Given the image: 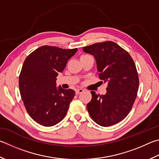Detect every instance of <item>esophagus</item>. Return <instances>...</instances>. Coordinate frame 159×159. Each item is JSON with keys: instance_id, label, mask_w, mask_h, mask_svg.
Segmentation results:
<instances>
[{"instance_id": "1", "label": "esophagus", "mask_w": 159, "mask_h": 159, "mask_svg": "<svg viewBox=\"0 0 159 159\" xmlns=\"http://www.w3.org/2000/svg\"><path fill=\"white\" fill-rule=\"evenodd\" d=\"M83 91H84V90H83V89H76V91H75V92H76V94H79L80 93H82Z\"/></svg>"}]
</instances>
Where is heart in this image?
Masks as SVG:
<instances>
[{"mask_svg":"<svg viewBox=\"0 0 159 159\" xmlns=\"http://www.w3.org/2000/svg\"><path fill=\"white\" fill-rule=\"evenodd\" d=\"M85 56H88V55H84V56H82L80 57H85Z\"/></svg>","mask_w":159,"mask_h":159,"instance_id":"obj_1","label":"heart"}]
</instances>
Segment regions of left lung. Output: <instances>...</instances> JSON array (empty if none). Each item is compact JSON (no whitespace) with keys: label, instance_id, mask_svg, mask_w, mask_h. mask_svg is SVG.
I'll return each mask as SVG.
<instances>
[{"label":"left lung","instance_id":"1","mask_svg":"<svg viewBox=\"0 0 159 159\" xmlns=\"http://www.w3.org/2000/svg\"><path fill=\"white\" fill-rule=\"evenodd\" d=\"M83 50L94 56L99 79L108 84L104 95L91 91L89 114L100 126L114 125L127 116L137 96L139 78L134 60L111 41L96 43Z\"/></svg>","mask_w":159,"mask_h":159}]
</instances>
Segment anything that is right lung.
<instances>
[{"label": "right lung", "instance_id": "add662e5", "mask_svg": "<svg viewBox=\"0 0 159 159\" xmlns=\"http://www.w3.org/2000/svg\"><path fill=\"white\" fill-rule=\"evenodd\" d=\"M77 50L45 45L25 60L19 79L20 94L28 113L39 125L54 126L67 114L75 92L57 88L56 77Z\"/></svg>", "mask_w": 159, "mask_h": 159}]
</instances>
